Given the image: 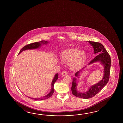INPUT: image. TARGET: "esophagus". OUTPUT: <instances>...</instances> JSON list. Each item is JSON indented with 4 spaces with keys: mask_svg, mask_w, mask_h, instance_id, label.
I'll list each match as a JSON object with an SVG mask.
<instances>
[{
    "mask_svg": "<svg viewBox=\"0 0 123 123\" xmlns=\"http://www.w3.org/2000/svg\"><path fill=\"white\" fill-rule=\"evenodd\" d=\"M67 74H68L67 72L65 70L63 71H62V76H65V75H67Z\"/></svg>",
    "mask_w": 123,
    "mask_h": 123,
    "instance_id": "1",
    "label": "esophagus"
}]
</instances>
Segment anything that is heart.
Segmentation results:
<instances>
[{
  "instance_id": "obj_1",
  "label": "heart",
  "mask_w": 123,
  "mask_h": 123,
  "mask_svg": "<svg viewBox=\"0 0 123 123\" xmlns=\"http://www.w3.org/2000/svg\"><path fill=\"white\" fill-rule=\"evenodd\" d=\"M60 58L64 62H70V67L73 69L77 70L84 65L86 60V55L81 50L72 48L64 51Z\"/></svg>"
}]
</instances>
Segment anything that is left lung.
<instances>
[{
	"mask_svg": "<svg viewBox=\"0 0 123 123\" xmlns=\"http://www.w3.org/2000/svg\"><path fill=\"white\" fill-rule=\"evenodd\" d=\"M89 43L93 46L94 50V54H99L92 59L89 64L94 62H100L104 65V73L103 78L98 83L94 84L90 87L88 91L85 93H80L77 91L76 78L73 79L72 86L71 90L73 95L76 97L85 99L90 98L94 97L107 84L110 79V67H111V58L107 50H105L103 45L98 42L89 41ZM83 68V69L84 68ZM81 71V70H80ZM80 71H79L75 74L76 76H78Z\"/></svg>",
	"mask_w": 123,
	"mask_h": 123,
	"instance_id": "left-lung-1",
	"label": "left lung"
}]
</instances>
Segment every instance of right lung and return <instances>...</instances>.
I'll return each mask as SVG.
<instances>
[{"instance_id": "add662e5", "label": "right lung", "mask_w": 123, "mask_h": 123, "mask_svg": "<svg viewBox=\"0 0 123 123\" xmlns=\"http://www.w3.org/2000/svg\"><path fill=\"white\" fill-rule=\"evenodd\" d=\"M48 43V42H47L46 41L42 40V41H41L40 42H35L34 43H30L29 44L27 45L26 46H25V47H24L21 49V50L20 51V52L18 54L21 53V52H22L24 50H28V49H36L37 48H39L41 45L42 43L43 44H46V43ZM58 73H57L55 75V76L54 77V78L52 82V84H52L51 89V91H50V93L48 94H47L46 96H45L44 97L40 98H31V99L36 100H41L46 99L48 98H49L51 97L52 95V94H53L54 92V84L55 83V82L58 79Z\"/></svg>"}]
</instances>
